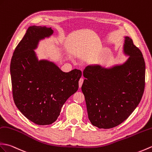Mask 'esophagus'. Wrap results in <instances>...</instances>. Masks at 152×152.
<instances>
[{
    "instance_id": "obj_1",
    "label": "esophagus",
    "mask_w": 152,
    "mask_h": 152,
    "mask_svg": "<svg viewBox=\"0 0 152 152\" xmlns=\"http://www.w3.org/2000/svg\"><path fill=\"white\" fill-rule=\"evenodd\" d=\"M83 82V78H80V80H79V88L82 87Z\"/></svg>"
}]
</instances>
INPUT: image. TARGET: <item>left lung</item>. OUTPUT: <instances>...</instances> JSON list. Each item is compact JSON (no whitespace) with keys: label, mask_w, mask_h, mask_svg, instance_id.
I'll use <instances>...</instances> for the list:
<instances>
[{"label":"left lung","mask_w":152,"mask_h":152,"mask_svg":"<svg viewBox=\"0 0 152 152\" xmlns=\"http://www.w3.org/2000/svg\"><path fill=\"white\" fill-rule=\"evenodd\" d=\"M123 54L128 58L121 64L105 67L87 66L83 71L82 91L88 117L93 126L109 129L121 124L139 105L145 86V62L132 39L124 37Z\"/></svg>","instance_id":"left-lung-1"}]
</instances>
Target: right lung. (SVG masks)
I'll use <instances>...</instances> for the list:
<instances>
[{
	"label": "right lung",
	"mask_w": 152,
	"mask_h": 152,
	"mask_svg": "<svg viewBox=\"0 0 152 152\" xmlns=\"http://www.w3.org/2000/svg\"><path fill=\"white\" fill-rule=\"evenodd\" d=\"M54 33L51 28L31 26L14 50L10 63L12 93L17 107L30 121L49 125L63 105L78 89L80 70L63 72L54 62L39 60V43Z\"/></svg>",
	"instance_id": "1"
}]
</instances>
